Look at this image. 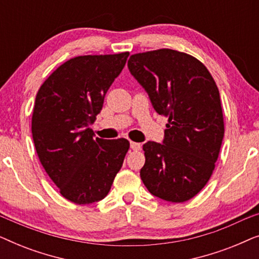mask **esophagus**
I'll return each mask as SVG.
<instances>
[{"label":"esophagus","instance_id":"obj_1","mask_svg":"<svg viewBox=\"0 0 259 259\" xmlns=\"http://www.w3.org/2000/svg\"><path fill=\"white\" fill-rule=\"evenodd\" d=\"M130 146H131V148H132L133 151H139L140 148H141V145L138 144V143H134V141H131Z\"/></svg>","mask_w":259,"mask_h":259}]
</instances>
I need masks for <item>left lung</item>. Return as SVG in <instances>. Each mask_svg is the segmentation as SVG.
<instances>
[{
	"label": "left lung",
	"mask_w": 259,
	"mask_h": 259,
	"mask_svg": "<svg viewBox=\"0 0 259 259\" xmlns=\"http://www.w3.org/2000/svg\"><path fill=\"white\" fill-rule=\"evenodd\" d=\"M127 66L154 111L168 116L161 143L143 146L141 180L162 200H190L210 179L224 138L217 84L200 61L172 49L134 54Z\"/></svg>",
	"instance_id": "1"
}]
</instances>
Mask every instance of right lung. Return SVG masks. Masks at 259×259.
<instances>
[{
  "label": "right lung",
  "instance_id": "right-lung-1",
  "mask_svg": "<svg viewBox=\"0 0 259 259\" xmlns=\"http://www.w3.org/2000/svg\"><path fill=\"white\" fill-rule=\"evenodd\" d=\"M128 55L70 59L36 94L31 118L35 150L60 193L75 204H92L107 196L130 148L123 138H95L90 127Z\"/></svg>",
  "mask_w": 259,
  "mask_h": 259
}]
</instances>
